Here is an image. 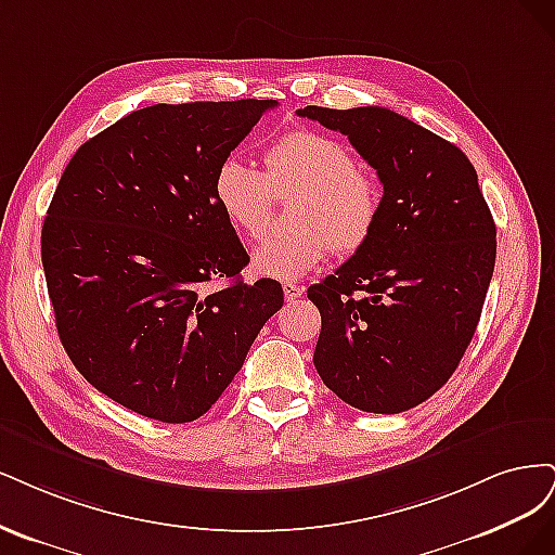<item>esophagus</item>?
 I'll use <instances>...</instances> for the list:
<instances>
[{"label": "esophagus", "instance_id": "34e87169", "mask_svg": "<svg viewBox=\"0 0 555 555\" xmlns=\"http://www.w3.org/2000/svg\"><path fill=\"white\" fill-rule=\"evenodd\" d=\"M283 295H285V299H288V301H295V299H299L304 295V285L285 281L283 283Z\"/></svg>", "mask_w": 555, "mask_h": 555}]
</instances>
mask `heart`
Returning <instances> with one entry per match:
<instances>
[{"mask_svg": "<svg viewBox=\"0 0 555 555\" xmlns=\"http://www.w3.org/2000/svg\"><path fill=\"white\" fill-rule=\"evenodd\" d=\"M297 193L291 207L295 230L267 240L254 254L262 276L295 281L307 276L334 248L350 256L369 244L383 211V186L357 170V158L341 140L297 129L264 152V170L235 156L214 172V201L240 237L260 240L272 219L274 198Z\"/></svg>", "mask_w": 555, "mask_h": 555, "instance_id": "b5f03b06", "label": "heart"}]
</instances>
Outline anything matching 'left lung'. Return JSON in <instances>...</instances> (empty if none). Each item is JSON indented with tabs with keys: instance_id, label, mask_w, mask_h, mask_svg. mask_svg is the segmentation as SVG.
I'll return each mask as SVG.
<instances>
[{
	"instance_id": "1",
	"label": "left lung",
	"mask_w": 555,
	"mask_h": 555,
	"mask_svg": "<svg viewBox=\"0 0 555 555\" xmlns=\"http://www.w3.org/2000/svg\"><path fill=\"white\" fill-rule=\"evenodd\" d=\"M348 135L378 172L373 237L309 288L323 327L313 364L334 395L395 415L450 380L470 346L495 264V223L468 156L408 117L364 105L297 111Z\"/></svg>"
}]
</instances>
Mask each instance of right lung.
Instances as JSON below:
<instances>
[{"instance_id": "add662e5", "label": "right lung", "mask_w": 555, "mask_h": 555, "mask_svg": "<svg viewBox=\"0 0 555 555\" xmlns=\"http://www.w3.org/2000/svg\"><path fill=\"white\" fill-rule=\"evenodd\" d=\"M272 99L156 103L68 160L41 232L55 325L101 395L150 420L203 417L281 307L214 201V172Z\"/></svg>"}]
</instances>
